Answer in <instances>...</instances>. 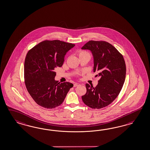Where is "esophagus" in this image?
Returning a JSON list of instances; mask_svg holds the SVG:
<instances>
[{
    "label": "esophagus",
    "mask_w": 150,
    "mask_h": 150,
    "mask_svg": "<svg viewBox=\"0 0 150 150\" xmlns=\"http://www.w3.org/2000/svg\"><path fill=\"white\" fill-rule=\"evenodd\" d=\"M79 85L80 84H79V83H75L73 85V86H74V87H76L77 86H79Z\"/></svg>",
    "instance_id": "1"
}]
</instances>
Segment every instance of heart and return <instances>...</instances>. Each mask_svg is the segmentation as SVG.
<instances>
[{
	"instance_id": "heart-1",
	"label": "heart",
	"mask_w": 150,
	"mask_h": 150,
	"mask_svg": "<svg viewBox=\"0 0 150 150\" xmlns=\"http://www.w3.org/2000/svg\"><path fill=\"white\" fill-rule=\"evenodd\" d=\"M88 54V53L87 52L85 51V50H79V52H78V55H79V57L81 56V55H85V54Z\"/></svg>"
}]
</instances>
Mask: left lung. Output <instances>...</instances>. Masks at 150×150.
<instances>
[{"instance_id": "left-lung-1", "label": "left lung", "mask_w": 150, "mask_h": 150, "mask_svg": "<svg viewBox=\"0 0 150 150\" xmlns=\"http://www.w3.org/2000/svg\"><path fill=\"white\" fill-rule=\"evenodd\" d=\"M89 50L94 58L93 72L100 77L96 87L86 84L83 102L92 109H100L111 104L122 88L126 67L123 55L115 47L104 41H89L81 47Z\"/></svg>"}]
</instances>
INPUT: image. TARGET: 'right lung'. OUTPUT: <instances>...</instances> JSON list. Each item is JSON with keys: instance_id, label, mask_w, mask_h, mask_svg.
Masks as SVG:
<instances>
[{"instance_id": "1", "label": "right lung", "mask_w": 150, "mask_h": 150, "mask_svg": "<svg viewBox=\"0 0 150 150\" xmlns=\"http://www.w3.org/2000/svg\"><path fill=\"white\" fill-rule=\"evenodd\" d=\"M74 44L45 40L27 53L24 65V83L35 102L47 109L61 105L73 84L54 80L55 69L62 67L66 53Z\"/></svg>"}]
</instances>
